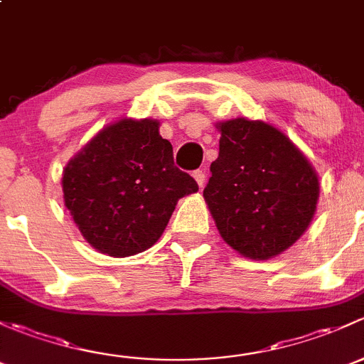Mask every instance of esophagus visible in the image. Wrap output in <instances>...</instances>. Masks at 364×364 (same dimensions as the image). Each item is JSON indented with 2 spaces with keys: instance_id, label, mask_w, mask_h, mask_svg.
<instances>
[{
  "instance_id": "esophagus-1",
  "label": "esophagus",
  "mask_w": 364,
  "mask_h": 364,
  "mask_svg": "<svg viewBox=\"0 0 364 364\" xmlns=\"http://www.w3.org/2000/svg\"><path fill=\"white\" fill-rule=\"evenodd\" d=\"M193 177H194V181L198 182V186H200V187H203L205 181H207V175H205L203 170H196V171H194V173H193Z\"/></svg>"
}]
</instances>
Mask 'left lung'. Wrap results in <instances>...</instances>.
Instances as JSON below:
<instances>
[{"label": "left lung", "instance_id": "1", "mask_svg": "<svg viewBox=\"0 0 364 364\" xmlns=\"http://www.w3.org/2000/svg\"><path fill=\"white\" fill-rule=\"evenodd\" d=\"M219 129L205 201L228 245L252 259H269L309 228L319 198L317 175L273 126L233 119Z\"/></svg>", "mask_w": 364, "mask_h": 364}]
</instances>
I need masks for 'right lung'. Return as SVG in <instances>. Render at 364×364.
<instances>
[{"mask_svg":"<svg viewBox=\"0 0 364 364\" xmlns=\"http://www.w3.org/2000/svg\"><path fill=\"white\" fill-rule=\"evenodd\" d=\"M198 183L173 163L159 122L122 119L105 127L63 173L65 205L100 252H144L163 235L175 205Z\"/></svg>","mask_w":364,"mask_h":364,"instance_id":"1","label":"right lung"}]
</instances>
